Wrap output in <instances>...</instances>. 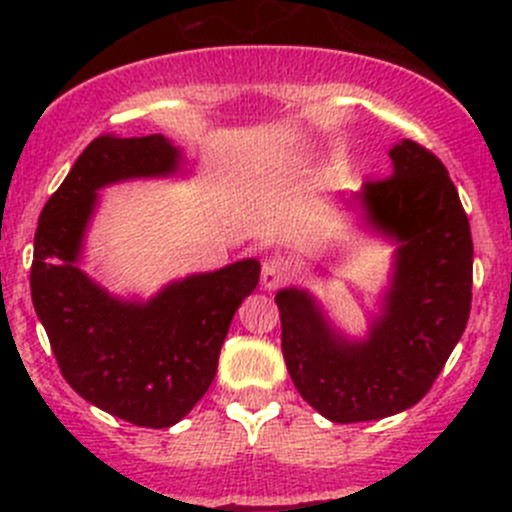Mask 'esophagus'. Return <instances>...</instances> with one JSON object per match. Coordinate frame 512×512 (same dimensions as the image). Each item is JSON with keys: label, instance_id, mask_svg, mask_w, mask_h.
Returning a JSON list of instances; mask_svg holds the SVG:
<instances>
[{"label": "esophagus", "instance_id": "esophagus-1", "mask_svg": "<svg viewBox=\"0 0 512 512\" xmlns=\"http://www.w3.org/2000/svg\"><path fill=\"white\" fill-rule=\"evenodd\" d=\"M282 282H287V265L280 257H267L262 262V287L275 289L280 287Z\"/></svg>", "mask_w": 512, "mask_h": 512}]
</instances>
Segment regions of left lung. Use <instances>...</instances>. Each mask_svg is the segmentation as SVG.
I'll list each match as a JSON object with an SVG mask.
<instances>
[{"label":"left lung","mask_w":512,"mask_h":512,"mask_svg":"<svg viewBox=\"0 0 512 512\" xmlns=\"http://www.w3.org/2000/svg\"><path fill=\"white\" fill-rule=\"evenodd\" d=\"M391 175L356 195L396 262L366 339H347L309 292L280 289L282 354L294 386L334 423L376 421L418 404L471 314L473 240L446 165L414 141L389 151Z\"/></svg>","instance_id":"1"}]
</instances>
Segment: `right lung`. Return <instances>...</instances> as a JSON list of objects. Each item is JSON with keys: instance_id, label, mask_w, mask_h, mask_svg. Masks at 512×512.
I'll return each instance as SVG.
<instances>
[{"instance_id": "add662e5", "label": "right lung", "mask_w": 512, "mask_h": 512, "mask_svg": "<svg viewBox=\"0 0 512 512\" xmlns=\"http://www.w3.org/2000/svg\"><path fill=\"white\" fill-rule=\"evenodd\" d=\"M178 168L180 151L160 133H103L46 200L34 235L32 302L61 374L89 404L146 428L173 426L203 399L232 317L260 282V262L240 260L126 302L81 270L98 190Z\"/></svg>"}]
</instances>
